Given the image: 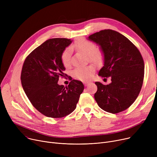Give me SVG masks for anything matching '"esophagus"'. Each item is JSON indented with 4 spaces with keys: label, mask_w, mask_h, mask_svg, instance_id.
I'll list each match as a JSON object with an SVG mask.
<instances>
[{
    "label": "esophagus",
    "mask_w": 157,
    "mask_h": 157,
    "mask_svg": "<svg viewBox=\"0 0 157 157\" xmlns=\"http://www.w3.org/2000/svg\"><path fill=\"white\" fill-rule=\"evenodd\" d=\"M83 83H84V85L86 86H88L89 84H90V83L89 82H86V81H85V82H83Z\"/></svg>",
    "instance_id": "obj_1"
}]
</instances>
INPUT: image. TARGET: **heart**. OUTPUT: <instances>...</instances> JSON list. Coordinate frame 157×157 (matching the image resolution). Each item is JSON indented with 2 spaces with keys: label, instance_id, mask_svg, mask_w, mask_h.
Masks as SVG:
<instances>
[{
  "label": "heart",
  "instance_id": "heart-1",
  "mask_svg": "<svg viewBox=\"0 0 157 157\" xmlns=\"http://www.w3.org/2000/svg\"><path fill=\"white\" fill-rule=\"evenodd\" d=\"M73 47L77 50L88 56L90 61L98 63L101 62L103 58V52L100 48H96L95 44L89 40L80 39L74 44ZM61 62L65 67H68L71 63V53L69 48H65L60 56ZM95 71L94 65L81 66L74 69L72 74L74 78L81 81H88L93 76Z\"/></svg>",
  "mask_w": 157,
  "mask_h": 157
}]
</instances>
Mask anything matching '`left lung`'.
Masks as SVG:
<instances>
[{
  "mask_svg": "<svg viewBox=\"0 0 157 157\" xmlns=\"http://www.w3.org/2000/svg\"><path fill=\"white\" fill-rule=\"evenodd\" d=\"M88 39L99 45L104 54V64L98 76L111 79L107 85L95 83L97 104L113 114L126 110L134 102L143 86L144 63L141 53L128 39L111 29L96 32Z\"/></svg>",
  "mask_w": 157,
  "mask_h": 157,
  "instance_id": "obj_1",
  "label": "left lung"
}]
</instances>
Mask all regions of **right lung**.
Masks as SVG:
<instances>
[{"mask_svg": "<svg viewBox=\"0 0 157 157\" xmlns=\"http://www.w3.org/2000/svg\"><path fill=\"white\" fill-rule=\"evenodd\" d=\"M71 43L65 38L48 39L34 49L23 65L21 81L24 92L32 105L47 117L59 118L71 114L84 90L78 80H72L66 87L57 83L59 77L65 74L61 54Z\"/></svg>", "mask_w": 157, "mask_h": 157, "instance_id": "obj_1", "label": "right lung"}]
</instances>
